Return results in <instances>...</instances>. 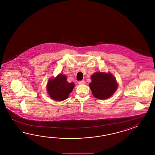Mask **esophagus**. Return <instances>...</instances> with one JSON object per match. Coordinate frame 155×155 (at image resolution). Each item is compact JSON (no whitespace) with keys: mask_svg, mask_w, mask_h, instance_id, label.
Segmentation results:
<instances>
[{"mask_svg":"<svg viewBox=\"0 0 155 155\" xmlns=\"http://www.w3.org/2000/svg\"><path fill=\"white\" fill-rule=\"evenodd\" d=\"M79 84L80 85H82V84H84V83H85V81L84 80H82V81H79Z\"/></svg>","mask_w":155,"mask_h":155,"instance_id":"esophagus-1","label":"esophagus"}]
</instances>
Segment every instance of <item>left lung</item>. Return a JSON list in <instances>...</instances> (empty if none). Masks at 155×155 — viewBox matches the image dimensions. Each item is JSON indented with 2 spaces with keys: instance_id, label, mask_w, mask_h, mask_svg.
Returning a JSON list of instances; mask_svg holds the SVG:
<instances>
[{
  "instance_id": "1",
  "label": "left lung",
  "mask_w": 155,
  "mask_h": 155,
  "mask_svg": "<svg viewBox=\"0 0 155 155\" xmlns=\"http://www.w3.org/2000/svg\"><path fill=\"white\" fill-rule=\"evenodd\" d=\"M89 86L97 99L105 100L111 97L118 87V84L111 73L96 72L91 76Z\"/></svg>"
}]
</instances>
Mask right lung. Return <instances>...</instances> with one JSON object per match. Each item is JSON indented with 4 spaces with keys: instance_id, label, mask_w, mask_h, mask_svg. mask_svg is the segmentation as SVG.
<instances>
[{
    "instance_id": "1",
    "label": "right lung",
    "mask_w": 155,
    "mask_h": 155,
    "mask_svg": "<svg viewBox=\"0 0 155 155\" xmlns=\"http://www.w3.org/2000/svg\"><path fill=\"white\" fill-rule=\"evenodd\" d=\"M75 86L74 82H68L65 75L59 74L55 78L49 80L47 84L48 93L51 99L56 101L66 100Z\"/></svg>"
}]
</instances>
